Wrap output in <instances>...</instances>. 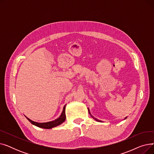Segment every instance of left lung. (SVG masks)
Instances as JSON below:
<instances>
[{"label":"left lung","instance_id":"left-lung-1","mask_svg":"<svg viewBox=\"0 0 154 154\" xmlns=\"http://www.w3.org/2000/svg\"><path fill=\"white\" fill-rule=\"evenodd\" d=\"M88 112H89V114H90V115H91V113H90V112H89V110H88ZM95 120H97V121H98V122H101V121L100 120H97V119H95V118H94L93 116H92Z\"/></svg>","mask_w":154,"mask_h":154}]
</instances>
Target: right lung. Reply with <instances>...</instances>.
Instances as JSON below:
<instances>
[{"instance_id":"obj_1","label":"right lung","mask_w":154,"mask_h":154,"mask_svg":"<svg viewBox=\"0 0 154 154\" xmlns=\"http://www.w3.org/2000/svg\"><path fill=\"white\" fill-rule=\"evenodd\" d=\"M65 110H66V106L63 107V111L62 112V114L58 119H57L56 120H54L53 121H51V122H48L38 123V122H34V121L31 120L30 119H29L27 117H26V118L28 119V120L32 124H33V125H34L37 127H40V128H51L52 127L59 125L60 124H61L62 123H63L64 122L65 120H66V114H65Z\"/></svg>"}]
</instances>
